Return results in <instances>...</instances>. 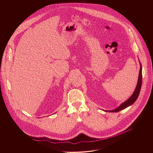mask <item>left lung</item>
<instances>
[{
  "label": "left lung",
  "instance_id": "obj_1",
  "mask_svg": "<svg viewBox=\"0 0 153 153\" xmlns=\"http://www.w3.org/2000/svg\"><path fill=\"white\" fill-rule=\"evenodd\" d=\"M142 66H140V71H139V74L138 81V83L137 85V87L135 88L134 92L133 93V94L132 95L131 97L127 100H126V102H124L123 103H122L118 108H117L116 109L112 110V111H105V112H119L122 109L128 107L130 105H132L134 102L137 100V98L138 97L141 87H142Z\"/></svg>",
  "mask_w": 153,
  "mask_h": 153
}]
</instances>
